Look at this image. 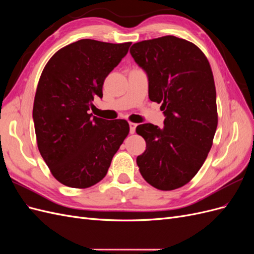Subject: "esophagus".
I'll return each mask as SVG.
<instances>
[{
    "label": "esophagus",
    "instance_id": "esophagus-1",
    "mask_svg": "<svg viewBox=\"0 0 254 254\" xmlns=\"http://www.w3.org/2000/svg\"><path fill=\"white\" fill-rule=\"evenodd\" d=\"M129 127H130V133L133 134L135 132L136 124H134V123H129Z\"/></svg>",
    "mask_w": 254,
    "mask_h": 254
}]
</instances>
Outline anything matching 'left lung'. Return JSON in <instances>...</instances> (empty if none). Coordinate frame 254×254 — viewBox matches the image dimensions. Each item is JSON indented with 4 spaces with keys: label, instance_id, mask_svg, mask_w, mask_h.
<instances>
[{
    "label": "left lung",
    "instance_id": "8db88e82",
    "mask_svg": "<svg viewBox=\"0 0 254 254\" xmlns=\"http://www.w3.org/2000/svg\"><path fill=\"white\" fill-rule=\"evenodd\" d=\"M130 54L148 76V96L161 105L164 127L135 131L146 149L136 158L143 178L161 190L186 186L204 163L217 128L216 89L209 60L197 45L175 36L134 43Z\"/></svg>",
    "mask_w": 254,
    "mask_h": 254
}]
</instances>
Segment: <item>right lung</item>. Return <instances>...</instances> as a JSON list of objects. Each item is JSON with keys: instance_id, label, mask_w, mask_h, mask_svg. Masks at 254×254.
<instances>
[{"instance_id": "right-lung-1", "label": "right lung", "mask_w": 254, "mask_h": 254, "mask_svg": "<svg viewBox=\"0 0 254 254\" xmlns=\"http://www.w3.org/2000/svg\"><path fill=\"white\" fill-rule=\"evenodd\" d=\"M130 45L81 39L56 52L43 68L33 108L37 145L64 186L87 189L101 181L129 133L127 121L92 118L89 110Z\"/></svg>"}]
</instances>
